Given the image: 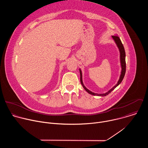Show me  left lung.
I'll list each match as a JSON object with an SVG mask.
<instances>
[{
  "mask_svg": "<svg viewBox=\"0 0 148 148\" xmlns=\"http://www.w3.org/2000/svg\"><path fill=\"white\" fill-rule=\"evenodd\" d=\"M113 39L114 40L115 43L116 44L119 50V52H120V60H121V67H122V71H121V74L120 75L119 77V79L118 81V83L116 84V85L112 88L110 91H108L107 92L105 93V94H96L94 92H92L91 91H90V90H88L85 86H84L83 82H82V73L81 70L79 69V73H80V81L81 83L82 84V86L83 87V88L86 90V91L87 92H88L89 94L93 95H97V96H101V97H104L106 96L107 95H108L111 91H112L118 85L121 84V82H122V81L123 79V77L125 76V72H126V61H125V49L123 47V46L122 43V42L119 38V37H118L117 36H112Z\"/></svg>",
  "mask_w": 148,
  "mask_h": 148,
  "instance_id": "obj_1",
  "label": "left lung"
}]
</instances>
